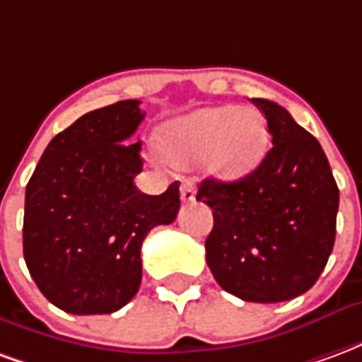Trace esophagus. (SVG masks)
Returning <instances> with one entry per match:
<instances>
[{
  "mask_svg": "<svg viewBox=\"0 0 362 362\" xmlns=\"http://www.w3.org/2000/svg\"><path fill=\"white\" fill-rule=\"evenodd\" d=\"M180 197L184 204H192V202H196V189H194V184L189 180H186L180 186Z\"/></svg>",
  "mask_w": 362,
  "mask_h": 362,
  "instance_id": "obj_1",
  "label": "esophagus"
}]
</instances>
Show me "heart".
I'll return each mask as SVG.
<instances>
[{
	"mask_svg": "<svg viewBox=\"0 0 362 362\" xmlns=\"http://www.w3.org/2000/svg\"><path fill=\"white\" fill-rule=\"evenodd\" d=\"M157 149L174 166L196 165L223 180L256 170L267 151L266 119L254 108L213 106L168 122L158 129Z\"/></svg>",
	"mask_w": 362,
	"mask_h": 362,
	"instance_id": "obj_1",
	"label": "heart"
}]
</instances>
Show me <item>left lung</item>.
I'll return each instance as SVG.
<instances>
[{"label":"left lung","instance_id":"8db88e82","mask_svg":"<svg viewBox=\"0 0 362 362\" xmlns=\"http://www.w3.org/2000/svg\"><path fill=\"white\" fill-rule=\"evenodd\" d=\"M264 112L273 147L236 182L205 178L197 202L213 209L205 259L230 295L283 303L316 283L334 250L339 189L318 139L277 103Z\"/></svg>","mask_w":362,"mask_h":362}]
</instances>
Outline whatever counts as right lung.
<instances>
[{
  "label": "right lung",
  "mask_w": 362,
  "mask_h": 362,
  "mask_svg": "<svg viewBox=\"0 0 362 362\" xmlns=\"http://www.w3.org/2000/svg\"><path fill=\"white\" fill-rule=\"evenodd\" d=\"M139 100L87 112L44 151L25 194L23 254L30 277L69 314H110L141 285V244L180 209V186L137 189L145 118Z\"/></svg>",
  "instance_id": "obj_1"
}]
</instances>
